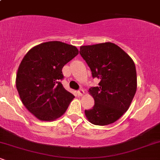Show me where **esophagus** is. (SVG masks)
<instances>
[{"label":"esophagus","mask_w":160,"mask_h":160,"mask_svg":"<svg viewBox=\"0 0 160 160\" xmlns=\"http://www.w3.org/2000/svg\"><path fill=\"white\" fill-rule=\"evenodd\" d=\"M78 94L79 96H82L84 95V90L82 89H80L78 91Z\"/></svg>","instance_id":"obj_1"}]
</instances>
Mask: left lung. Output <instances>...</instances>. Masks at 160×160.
Returning a JSON list of instances; mask_svg holds the SVG:
<instances>
[{
  "label": "left lung",
  "instance_id": "1",
  "mask_svg": "<svg viewBox=\"0 0 160 160\" xmlns=\"http://www.w3.org/2000/svg\"><path fill=\"white\" fill-rule=\"evenodd\" d=\"M80 54L92 71L98 86L89 93L95 100L92 109L85 110L91 123H113L127 111L137 89V74L133 60L114 43H98L80 47Z\"/></svg>",
  "mask_w": 160,
  "mask_h": 160
}]
</instances>
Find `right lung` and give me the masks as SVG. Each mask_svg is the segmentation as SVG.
Instances as JSON below:
<instances>
[{"label":"right lung","mask_w":160,"mask_h":160,"mask_svg":"<svg viewBox=\"0 0 160 160\" xmlns=\"http://www.w3.org/2000/svg\"><path fill=\"white\" fill-rule=\"evenodd\" d=\"M78 53L74 46L49 41L33 47L24 56L16 74V89L25 107L38 119L56 120L68 109L74 95L62 86V70Z\"/></svg>","instance_id":"obj_1"}]
</instances>
